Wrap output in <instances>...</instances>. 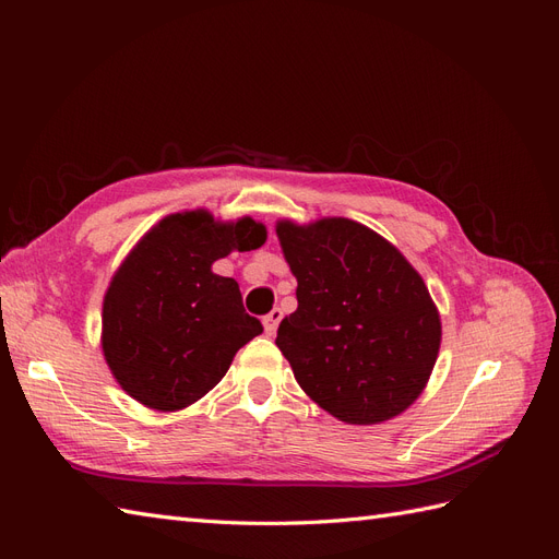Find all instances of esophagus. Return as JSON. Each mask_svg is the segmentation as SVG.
I'll use <instances>...</instances> for the list:
<instances>
[{"instance_id":"1","label":"esophagus","mask_w":559,"mask_h":559,"mask_svg":"<svg viewBox=\"0 0 559 559\" xmlns=\"http://www.w3.org/2000/svg\"><path fill=\"white\" fill-rule=\"evenodd\" d=\"M280 321H282V310H280V308L270 310V312L263 317V329H265V333H267V335H275V331H277V326H280Z\"/></svg>"}]
</instances>
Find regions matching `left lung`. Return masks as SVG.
Segmentation results:
<instances>
[{
  "label": "left lung",
  "instance_id": "8db88e82",
  "mask_svg": "<svg viewBox=\"0 0 559 559\" xmlns=\"http://www.w3.org/2000/svg\"><path fill=\"white\" fill-rule=\"evenodd\" d=\"M275 230L298 282V308L282 319L275 343L302 392L347 425L401 415L427 386L441 347L425 280L352 218H284Z\"/></svg>",
  "mask_w": 559,
  "mask_h": 559
}]
</instances>
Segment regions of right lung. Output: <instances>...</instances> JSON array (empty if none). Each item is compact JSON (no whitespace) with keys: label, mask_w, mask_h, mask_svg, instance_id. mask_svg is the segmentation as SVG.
I'll return each instance as SVG.
<instances>
[{"label":"right lung","mask_w":559,"mask_h":559,"mask_svg":"<svg viewBox=\"0 0 559 559\" xmlns=\"http://www.w3.org/2000/svg\"><path fill=\"white\" fill-rule=\"evenodd\" d=\"M265 226L207 210L165 216L118 265L103 302V352L116 382L146 408L181 411L222 382L261 321L242 308L233 277L212 263L259 249Z\"/></svg>","instance_id":"right-lung-1"}]
</instances>
